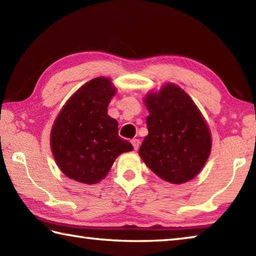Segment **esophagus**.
Wrapping results in <instances>:
<instances>
[{
	"instance_id": "esophagus-1",
	"label": "esophagus",
	"mask_w": 256,
	"mask_h": 256,
	"mask_svg": "<svg viewBox=\"0 0 256 256\" xmlns=\"http://www.w3.org/2000/svg\"><path fill=\"white\" fill-rule=\"evenodd\" d=\"M131 144H133V148H134V150H138V146H140V140H138V138H132L131 140Z\"/></svg>"
}]
</instances>
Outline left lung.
Here are the masks:
<instances>
[{
	"label": "left lung",
	"instance_id": "obj_1",
	"mask_svg": "<svg viewBox=\"0 0 256 256\" xmlns=\"http://www.w3.org/2000/svg\"><path fill=\"white\" fill-rule=\"evenodd\" d=\"M149 110L138 154L156 175L172 184L194 178L211 151L209 128L183 89L168 84L144 99Z\"/></svg>",
	"mask_w": 256,
	"mask_h": 256
}]
</instances>
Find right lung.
<instances>
[{
    "mask_svg": "<svg viewBox=\"0 0 256 256\" xmlns=\"http://www.w3.org/2000/svg\"><path fill=\"white\" fill-rule=\"evenodd\" d=\"M115 89L106 78L86 82L68 99L52 128L50 148L68 178L96 184L122 152L132 151L118 136V120L107 115Z\"/></svg>",
    "mask_w": 256,
    "mask_h": 256,
    "instance_id": "add662e5",
    "label": "right lung"
}]
</instances>
